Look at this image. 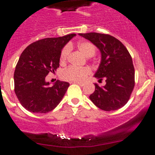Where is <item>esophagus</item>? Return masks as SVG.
<instances>
[{
	"label": "esophagus",
	"mask_w": 155,
	"mask_h": 155,
	"mask_svg": "<svg viewBox=\"0 0 155 155\" xmlns=\"http://www.w3.org/2000/svg\"><path fill=\"white\" fill-rule=\"evenodd\" d=\"M72 83H74V84H78V85L80 86H84V83L83 82H78V81H74L72 82Z\"/></svg>",
	"instance_id": "obj_1"
}]
</instances>
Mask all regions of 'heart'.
<instances>
[{"mask_svg":"<svg viewBox=\"0 0 155 155\" xmlns=\"http://www.w3.org/2000/svg\"><path fill=\"white\" fill-rule=\"evenodd\" d=\"M77 46L78 50L87 57H91L96 53V46L92 42L88 41H80L78 42ZM71 51L70 45L64 46L60 54V62L64 64L67 62L68 56ZM91 73L88 68H75L73 66L68 67L63 70L61 73V79L68 81H82L87 75Z\"/></svg>","mask_w":155,"mask_h":155,"instance_id":"b5f03b06","label":"heart"}]
</instances>
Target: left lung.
<instances>
[{"instance_id": "8db88e82", "label": "left lung", "mask_w": 155, "mask_h": 155, "mask_svg": "<svg viewBox=\"0 0 155 155\" xmlns=\"http://www.w3.org/2000/svg\"><path fill=\"white\" fill-rule=\"evenodd\" d=\"M79 35L99 49L102 61L94 77L106 84L89 96L97 107L104 111L119 109L127 104L135 85V71L130 54L119 39L108 34L89 32Z\"/></svg>"}]
</instances>
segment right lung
<instances>
[{
	"label": "right lung",
	"mask_w": 155,
	"mask_h": 155,
	"mask_svg": "<svg viewBox=\"0 0 155 155\" xmlns=\"http://www.w3.org/2000/svg\"><path fill=\"white\" fill-rule=\"evenodd\" d=\"M76 34L46 38L27 46L16 65L14 74L15 92L25 109L35 113H49L57 107L70 84L57 80L53 86L45 78L60 66L63 47Z\"/></svg>",
	"instance_id": "add662e5"
}]
</instances>
